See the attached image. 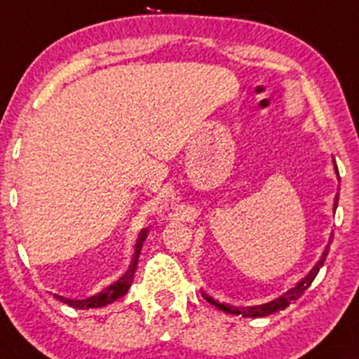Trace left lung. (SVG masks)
<instances>
[{
    "instance_id": "8db88e82",
    "label": "left lung",
    "mask_w": 359,
    "mask_h": 359,
    "mask_svg": "<svg viewBox=\"0 0 359 359\" xmlns=\"http://www.w3.org/2000/svg\"><path fill=\"white\" fill-rule=\"evenodd\" d=\"M336 163V162H334ZM334 170L337 177H339V172H337V167L334 165ZM337 208V196L334 199V208H332V211H336ZM329 253V245L325 246L324 251H323V257L319 258V262L316 263L314 269H312L309 273L304 277L300 282L295 285L294 288H290V290H287L285 294L280 295V297H277L275 300H271V302H266V304H262V306H253V307H234V306H229V304H224V302H219V300H214L212 297H209L208 294H204L203 290H201V294H203V297L208 300L209 304H212L214 307H217L219 311H224L228 312V314H233V316H243V317H265V316H271L275 314V312L278 311H283V309L290 306L294 300H297L300 295L304 294V292L307 290L309 287H311V283L314 282V278L317 277V273H319L320 266L324 265L325 262V257H327Z\"/></svg>"
}]
</instances>
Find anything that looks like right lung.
<instances>
[{"mask_svg":"<svg viewBox=\"0 0 359 359\" xmlns=\"http://www.w3.org/2000/svg\"><path fill=\"white\" fill-rule=\"evenodd\" d=\"M147 236H148V228H143L138 234V240H137V245H135V253H133V258H131L130 266H128L126 273L123 275L118 282L111 283L109 287H106L104 290L100 292V294L93 295V297H88L84 300H69L65 297H59V295H57V299H59L60 302L67 304V306L76 307V309H84V311H88V309L104 307L108 306V304H113L114 300L121 299L123 295H126V292L130 290L131 283H133L135 271H137V265H138V258H140V253H142L143 243H145Z\"/></svg>","mask_w":359,"mask_h":359,"instance_id":"1","label":"right lung"}]
</instances>
